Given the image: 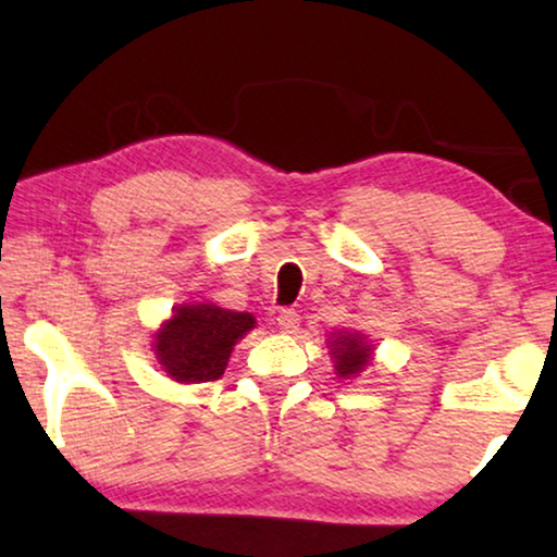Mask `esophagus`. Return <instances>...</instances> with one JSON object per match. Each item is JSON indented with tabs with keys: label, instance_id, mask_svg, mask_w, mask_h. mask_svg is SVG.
<instances>
[{
	"label": "esophagus",
	"instance_id": "34e87169",
	"mask_svg": "<svg viewBox=\"0 0 557 557\" xmlns=\"http://www.w3.org/2000/svg\"><path fill=\"white\" fill-rule=\"evenodd\" d=\"M277 327H280L282 333H295L297 327H300V315H297V310H293V308L280 310Z\"/></svg>",
	"mask_w": 557,
	"mask_h": 557
}]
</instances>
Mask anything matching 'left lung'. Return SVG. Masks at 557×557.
<instances>
[{"label":"left lung","mask_w":557,"mask_h":557,"mask_svg":"<svg viewBox=\"0 0 557 557\" xmlns=\"http://www.w3.org/2000/svg\"><path fill=\"white\" fill-rule=\"evenodd\" d=\"M333 368L338 379H356L371 366L373 346L360 331H335L327 338Z\"/></svg>","instance_id":"obj_1"}]
</instances>
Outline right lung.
Instances as JSON below:
<instances>
[{
    "label": "right lung",
    "mask_w": 557,
    "mask_h": 557,
    "mask_svg": "<svg viewBox=\"0 0 557 557\" xmlns=\"http://www.w3.org/2000/svg\"><path fill=\"white\" fill-rule=\"evenodd\" d=\"M257 325L252 312H234L216 302L176 305L153 333V354L161 371L176 383L222 379L237 341Z\"/></svg>",
    "instance_id": "obj_1"
}]
</instances>
